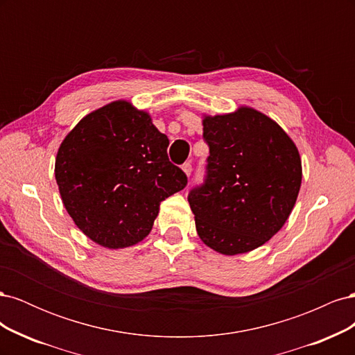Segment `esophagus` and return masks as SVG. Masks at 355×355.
<instances>
[{
    "mask_svg": "<svg viewBox=\"0 0 355 355\" xmlns=\"http://www.w3.org/2000/svg\"><path fill=\"white\" fill-rule=\"evenodd\" d=\"M182 170H184V173H185L187 176H189V175H191V171H192V166H191V163L182 164Z\"/></svg>",
    "mask_w": 355,
    "mask_h": 355,
    "instance_id": "esophagus-1",
    "label": "esophagus"
}]
</instances>
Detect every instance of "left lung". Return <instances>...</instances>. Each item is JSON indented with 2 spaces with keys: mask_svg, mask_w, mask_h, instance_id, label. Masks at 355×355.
<instances>
[{
  "mask_svg": "<svg viewBox=\"0 0 355 355\" xmlns=\"http://www.w3.org/2000/svg\"><path fill=\"white\" fill-rule=\"evenodd\" d=\"M210 154L206 184L191 191L198 237L235 256L271 240L292 213L302 184L295 142L272 118L250 106L202 114Z\"/></svg>",
  "mask_w": 355,
  "mask_h": 355,
  "instance_id": "8db88e82",
  "label": "left lung"
}]
</instances>
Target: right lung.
Wrapping results in <instances>:
<instances>
[{"label": "right lung", "instance_id": "obj_1", "mask_svg": "<svg viewBox=\"0 0 355 355\" xmlns=\"http://www.w3.org/2000/svg\"><path fill=\"white\" fill-rule=\"evenodd\" d=\"M167 146L149 112L124 99L81 118L58 149L55 178L85 237L114 250L148 237L161 201L188 182Z\"/></svg>", "mask_w": 355, "mask_h": 355}]
</instances>
